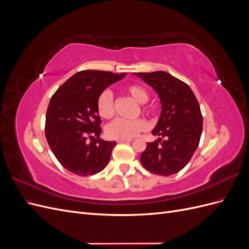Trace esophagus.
<instances>
[{
	"instance_id": "obj_1",
	"label": "esophagus",
	"mask_w": 249,
	"mask_h": 249,
	"mask_svg": "<svg viewBox=\"0 0 249 249\" xmlns=\"http://www.w3.org/2000/svg\"><path fill=\"white\" fill-rule=\"evenodd\" d=\"M130 141H132L131 139H125V140H117V142L118 143H127V142H130Z\"/></svg>"
}]
</instances>
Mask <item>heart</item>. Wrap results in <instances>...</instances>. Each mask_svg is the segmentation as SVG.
<instances>
[{
    "label": "heart",
    "instance_id": "b5f03b06",
    "mask_svg": "<svg viewBox=\"0 0 249 249\" xmlns=\"http://www.w3.org/2000/svg\"><path fill=\"white\" fill-rule=\"evenodd\" d=\"M124 92L139 104H144L148 100V93L146 90L136 84L125 86ZM96 109L99 115L105 119H109L114 115V102H113V95L109 90H105L97 97ZM143 111L146 113L150 112V110L146 108H143ZM146 127L147 124L143 118L133 120L118 118L107 126L106 133L111 139L125 140L136 137L139 133L144 131Z\"/></svg>",
    "mask_w": 249,
    "mask_h": 249
}]
</instances>
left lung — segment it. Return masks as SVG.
Masks as SVG:
<instances>
[{"label":"left lung","mask_w":249,"mask_h":249,"mask_svg":"<svg viewBox=\"0 0 249 249\" xmlns=\"http://www.w3.org/2000/svg\"><path fill=\"white\" fill-rule=\"evenodd\" d=\"M155 89L162 111L152 134L160 138L148 142L140 162L148 171L171 176L182 170L196 150L202 132L199 104L185 82L162 71L134 72ZM162 138H165L164 141Z\"/></svg>","instance_id":"obj_1"}]
</instances>
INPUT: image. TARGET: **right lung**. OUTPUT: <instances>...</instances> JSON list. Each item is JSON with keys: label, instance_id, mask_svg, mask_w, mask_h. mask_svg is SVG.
<instances>
[{"label": "right lung", "instance_id": "1", "mask_svg": "<svg viewBox=\"0 0 249 249\" xmlns=\"http://www.w3.org/2000/svg\"><path fill=\"white\" fill-rule=\"evenodd\" d=\"M124 76L82 71L53 94L47 110L46 137L59 163L74 175L92 176L108 164L116 142L100 139L102 120L96 101L105 89Z\"/></svg>", "mask_w": 249, "mask_h": 249}]
</instances>
